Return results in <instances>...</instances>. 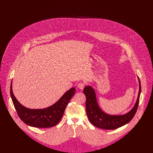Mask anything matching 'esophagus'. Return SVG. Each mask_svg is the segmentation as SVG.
Segmentation results:
<instances>
[{
    "mask_svg": "<svg viewBox=\"0 0 153 153\" xmlns=\"http://www.w3.org/2000/svg\"><path fill=\"white\" fill-rule=\"evenodd\" d=\"M84 86H85V83H84L80 82L77 84V87H78V88H79V89H81V90L83 89Z\"/></svg>",
    "mask_w": 153,
    "mask_h": 153,
    "instance_id": "34e87169",
    "label": "esophagus"
}]
</instances>
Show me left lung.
<instances>
[{"label":"left lung","mask_w":153,"mask_h":153,"mask_svg":"<svg viewBox=\"0 0 153 153\" xmlns=\"http://www.w3.org/2000/svg\"><path fill=\"white\" fill-rule=\"evenodd\" d=\"M139 91L135 105L128 113L118 116L109 115L102 111L97 104L94 90L90 86H85L83 89V93L86 96V111L91 124L97 128L104 129H116L131 120L137 111L139 103L141 93L139 79Z\"/></svg>","instance_id":"left-lung-1"}]
</instances>
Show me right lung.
Instances as JSON below:
<instances>
[{
  "label": "right lung",
  "instance_id": "right-lung-1",
  "mask_svg": "<svg viewBox=\"0 0 153 153\" xmlns=\"http://www.w3.org/2000/svg\"><path fill=\"white\" fill-rule=\"evenodd\" d=\"M75 88L65 93L54 104L44 109H29L22 105L16 99L10 86V94L19 118L25 123L36 128H50L56 126L61 120L68 102L74 96Z\"/></svg>",
  "mask_w": 153,
  "mask_h": 153
}]
</instances>
